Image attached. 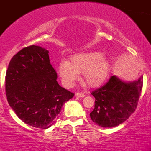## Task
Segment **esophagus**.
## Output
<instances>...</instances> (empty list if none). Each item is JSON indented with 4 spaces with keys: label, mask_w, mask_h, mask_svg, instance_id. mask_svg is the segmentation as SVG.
Segmentation results:
<instances>
[{
    "label": "esophagus",
    "mask_w": 151,
    "mask_h": 151,
    "mask_svg": "<svg viewBox=\"0 0 151 151\" xmlns=\"http://www.w3.org/2000/svg\"><path fill=\"white\" fill-rule=\"evenodd\" d=\"M75 96H77V97H84V96H85V95H84V93H80V92L79 93V92H78V93H76Z\"/></svg>",
    "instance_id": "esophagus-1"
}]
</instances>
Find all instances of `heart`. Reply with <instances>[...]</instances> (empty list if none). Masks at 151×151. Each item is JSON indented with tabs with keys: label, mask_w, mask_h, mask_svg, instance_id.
I'll list each match as a JSON object with an SVG mask.
<instances>
[{
	"label": "heart",
	"mask_w": 151,
	"mask_h": 151,
	"mask_svg": "<svg viewBox=\"0 0 151 151\" xmlns=\"http://www.w3.org/2000/svg\"><path fill=\"white\" fill-rule=\"evenodd\" d=\"M100 51L80 52L72 55L70 61H62L58 65V74L66 86L73 85L78 77L82 73V81L91 87H96L107 80L111 63Z\"/></svg>",
	"instance_id": "heart-1"
}]
</instances>
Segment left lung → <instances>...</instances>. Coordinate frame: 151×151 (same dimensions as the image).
<instances>
[{
  "instance_id": "8db88e82",
  "label": "left lung",
  "mask_w": 151,
  "mask_h": 151,
  "mask_svg": "<svg viewBox=\"0 0 151 151\" xmlns=\"http://www.w3.org/2000/svg\"><path fill=\"white\" fill-rule=\"evenodd\" d=\"M143 87V77L126 82L116 76L91 91L95 98L94 109L90 113L93 122L104 128L119 126L136 110Z\"/></svg>"
}]
</instances>
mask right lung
Returning <instances> with one entry per match:
<instances>
[{
  "label": "right lung",
  "instance_id": "add662e5",
  "mask_svg": "<svg viewBox=\"0 0 151 151\" xmlns=\"http://www.w3.org/2000/svg\"><path fill=\"white\" fill-rule=\"evenodd\" d=\"M48 53L40 46L23 48L12 58L6 74L10 106L26 124L42 129L52 125L74 95L59 85Z\"/></svg>",
  "mask_w": 151,
  "mask_h": 151
}]
</instances>
